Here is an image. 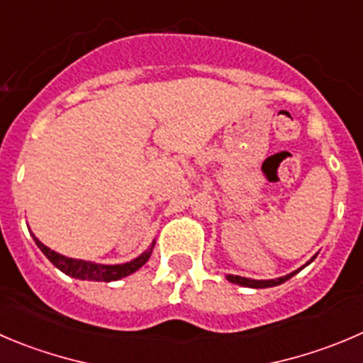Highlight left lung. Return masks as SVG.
<instances>
[{"mask_svg":"<svg viewBox=\"0 0 363 363\" xmlns=\"http://www.w3.org/2000/svg\"><path fill=\"white\" fill-rule=\"evenodd\" d=\"M296 272H298V271L291 272V274H287V276H283V278H276V279H250V278H242V276H233V274L228 276V279H230L231 283L242 285V287L267 289V287H276V285H279V283L287 281V279H291L292 276L296 274Z\"/></svg>","mask_w":363,"mask_h":363,"instance_id":"left-lung-1","label":"left lung"}]
</instances>
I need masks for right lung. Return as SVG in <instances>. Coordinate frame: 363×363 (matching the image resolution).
<instances>
[{"label":"right lung","instance_id":"1","mask_svg":"<svg viewBox=\"0 0 363 363\" xmlns=\"http://www.w3.org/2000/svg\"><path fill=\"white\" fill-rule=\"evenodd\" d=\"M37 246L40 247L44 255L48 257V260L55 265V267L60 269L65 274L72 276V278L80 279H91V281H116V279L124 278V276L132 274L137 269L143 267L147 262V258L151 257V251L140 255L135 260L128 262V264L121 265H103V264H94V262H85V260H74V258H67L64 255H58L55 251H51L50 247L44 246L39 239H35ZM153 250V247H151Z\"/></svg>","mask_w":363,"mask_h":363}]
</instances>
